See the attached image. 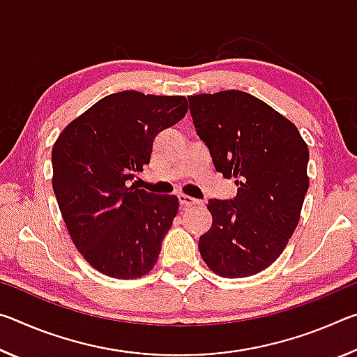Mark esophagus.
Listing matches in <instances>:
<instances>
[{
  "mask_svg": "<svg viewBox=\"0 0 357 357\" xmlns=\"http://www.w3.org/2000/svg\"><path fill=\"white\" fill-rule=\"evenodd\" d=\"M178 198H179V203L183 204V206H193V204L200 203V200H197V198L189 197V195H184V193H179Z\"/></svg>",
  "mask_w": 357,
  "mask_h": 357,
  "instance_id": "1",
  "label": "esophagus"
}]
</instances>
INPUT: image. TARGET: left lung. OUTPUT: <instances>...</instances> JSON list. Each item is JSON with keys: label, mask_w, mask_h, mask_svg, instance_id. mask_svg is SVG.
<instances>
[{"label": "left lung", "mask_w": 357, "mask_h": 357, "mask_svg": "<svg viewBox=\"0 0 357 357\" xmlns=\"http://www.w3.org/2000/svg\"><path fill=\"white\" fill-rule=\"evenodd\" d=\"M189 104L215 170L238 185L233 200H209L213 225L198 241L202 258L227 279L261 273L299 222L309 148L291 121L252 94L228 89L190 96Z\"/></svg>", "instance_id": "8db88e82"}]
</instances>
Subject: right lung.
<instances>
[{
	"label": "right lung",
	"instance_id": "add662e5",
	"mask_svg": "<svg viewBox=\"0 0 357 357\" xmlns=\"http://www.w3.org/2000/svg\"><path fill=\"white\" fill-rule=\"evenodd\" d=\"M184 96L123 91L72 121L52 149L53 190L83 258L114 279L148 274L178 214V197L137 189L155 135L187 113Z\"/></svg>",
	"mask_w": 357,
	"mask_h": 357
}]
</instances>
